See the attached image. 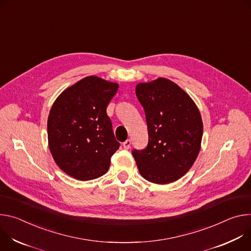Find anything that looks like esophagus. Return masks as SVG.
Wrapping results in <instances>:
<instances>
[{
  "instance_id": "obj_1",
  "label": "esophagus",
  "mask_w": 251,
  "mask_h": 251,
  "mask_svg": "<svg viewBox=\"0 0 251 251\" xmlns=\"http://www.w3.org/2000/svg\"><path fill=\"white\" fill-rule=\"evenodd\" d=\"M130 145H131V141H130V140H126V141L123 144L124 149H126V150H128V149L130 148Z\"/></svg>"
}]
</instances>
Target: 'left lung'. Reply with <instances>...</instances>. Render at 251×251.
<instances>
[{
	"mask_svg": "<svg viewBox=\"0 0 251 251\" xmlns=\"http://www.w3.org/2000/svg\"><path fill=\"white\" fill-rule=\"evenodd\" d=\"M135 94L149 130L148 147L132 151L138 172L153 183L174 182L190 170L201 151L200 110L181 88L164 77L137 83Z\"/></svg>",
	"mask_w": 251,
	"mask_h": 251,
	"instance_id": "left-lung-1",
	"label": "left lung"
}]
</instances>
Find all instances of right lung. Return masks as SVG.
Instances as JSON below:
<instances>
[{
    "instance_id": "right-lung-1",
    "label": "right lung",
    "mask_w": 251,
    "mask_h": 251,
    "mask_svg": "<svg viewBox=\"0 0 251 251\" xmlns=\"http://www.w3.org/2000/svg\"><path fill=\"white\" fill-rule=\"evenodd\" d=\"M119 85L99 76L83 77L54 100L48 119L50 151L59 168L78 180L106 174L120 148L106 106Z\"/></svg>"
}]
</instances>
